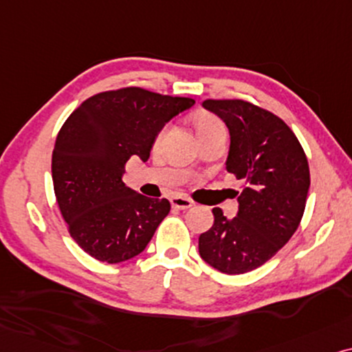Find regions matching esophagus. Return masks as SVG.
Instances as JSON below:
<instances>
[{"mask_svg": "<svg viewBox=\"0 0 352 352\" xmlns=\"http://www.w3.org/2000/svg\"><path fill=\"white\" fill-rule=\"evenodd\" d=\"M170 204H172V208H175V209H188L193 206V201L185 198V196H172Z\"/></svg>", "mask_w": 352, "mask_h": 352, "instance_id": "esophagus-1", "label": "esophagus"}]
</instances>
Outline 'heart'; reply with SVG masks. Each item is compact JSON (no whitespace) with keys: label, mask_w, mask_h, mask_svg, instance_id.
<instances>
[{"label":"heart","mask_w":352,"mask_h":352,"mask_svg":"<svg viewBox=\"0 0 352 352\" xmlns=\"http://www.w3.org/2000/svg\"><path fill=\"white\" fill-rule=\"evenodd\" d=\"M195 127H196V133H198V137H201V135H204V133H209V132H214V130L223 129V125H222V122L217 119V117H214L210 114H199L195 119ZM167 130H168L167 127L162 129L161 133L157 135V138H156L157 146L162 143V140L166 138Z\"/></svg>","instance_id":"1"}]
</instances>
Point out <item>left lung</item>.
<instances>
[{
    "mask_svg": "<svg viewBox=\"0 0 352 352\" xmlns=\"http://www.w3.org/2000/svg\"><path fill=\"white\" fill-rule=\"evenodd\" d=\"M230 133L227 170L246 186L238 212L214 208V225L199 235V256L219 272L245 274L287 245L301 222L311 177L301 143L272 112L241 100H206Z\"/></svg>",
    "mask_w": 352,
    "mask_h": 352,
    "instance_id": "1",
    "label": "left lung"
}]
</instances>
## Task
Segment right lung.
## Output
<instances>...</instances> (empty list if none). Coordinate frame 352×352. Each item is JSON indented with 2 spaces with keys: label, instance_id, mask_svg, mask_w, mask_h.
<instances>
[{
  "label": "right lung",
  "instance_id": "obj_1",
  "mask_svg": "<svg viewBox=\"0 0 352 352\" xmlns=\"http://www.w3.org/2000/svg\"><path fill=\"white\" fill-rule=\"evenodd\" d=\"M193 104L130 87L88 98L64 122L51 162L54 193L70 236L91 257L119 264L151 241L170 203L125 186L124 166L132 156L146 162L164 125Z\"/></svg>",
  "mask_w": 352,
  "mask_h": 352
}]
</instances>
